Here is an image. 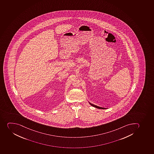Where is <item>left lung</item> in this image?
Masks as SVG:
<instances>
[{
  "label": "left lung",
  "mask_w": 154,
  "mask_h": 154,
  "mask_svg": "<svg viewBox=\"0 0 154 154\" xmlns=\"http://www.w3.org/2000/svg\"><path fill=\"white\" fill-rule=\"evenodd\" d=\"M90 103V104L91 105V106H94V107H96V108H97V109H106L105 108H103V107H99V106H95V105H94V104H92V103Z\"/></svg>",
  "instance_id": "8db88e82"
}]
</instances>
